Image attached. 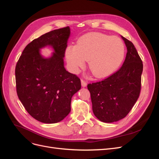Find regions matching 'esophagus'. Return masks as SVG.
Returning a JSON list of instances; mask_svg holds the SVG:
<instances>
[{
	"mask_svg": "<svg viewBox=\"0 0 159 159\" xmlns=\"http://www.w3.org/2000/svg\"><path fill=\"white\" fill-rule=\"evenodd\" d=\"M81 85H82V87L85 88V87H86V86H87V82H86L85 81L81 80Z\"/></svg>",
	"mask_w": 159,
	"mask_h": 159,
	"instance_id": "esophagus-1",
	"label": "esophagus"
}]
</instances>
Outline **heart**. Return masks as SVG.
<instances>
[{
    "instance_id": "obj_1",
    "label": "heart",
    "mask_w": 159,
    "mask_h": 159,
    "mask_svg": "<svg viewBox=\"0 0 159 159\" xmlns=\"http://www.w3.org/2000/svg\"><path fill=\"white\" fill-rule=\"evenodd\" d=\"M66 60L75 71L88 60V68L97 78L106 77L116 70L123 61L125 46L117 36L89 32L81 36L75 46L66 48Z\"/></svg>"
}]
</instances>
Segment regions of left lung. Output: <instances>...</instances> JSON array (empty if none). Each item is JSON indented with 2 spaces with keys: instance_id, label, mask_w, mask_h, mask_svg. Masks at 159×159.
<instances>
[{
  "instance_id": "obj_1",
  "label": "left lung",
  "mask_w": 159,
  "mask_h": 159,
  "mask_svg": "<svg viewBox=\"0 0 159 159\" xmlns=\"http://www.w3.org/2000/svg\"><path fill=\"white\" fill-rule=\"evenodd\" d=\"M127 53L122 67L109 78L89 84L95 116L104 123H113L126 117L139 98L143 65L131 42L121 36Z\"/></svg>"
}]
</instances>
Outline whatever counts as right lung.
Segmentation results:
<instances>
[{
    "instance_id": "add662e5",
    "label": "right lung",
    "mask_w": 159,
    "mask_h": 159,
    "mask_svg": "<svg viewBox=\"0 0 159 159\" xmlns=\"http://www.w3.org/2000/svg\"><path fill=\"white\" fill-rule=\"evenodd\" d=\"M70 36L69 26L44 34L26 46L16 64L18 97L28 113L40 122L62 121L70 112L72 96L81 89L80 78L64 68ZM47 46L54 52L46 58L41 49Z\"/></svg>"
}]
</instances>
